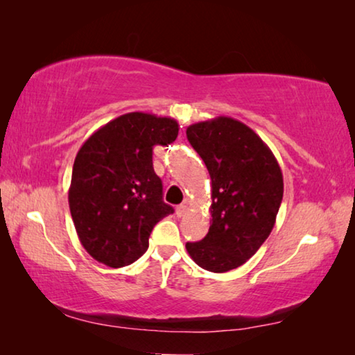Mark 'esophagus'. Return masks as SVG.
I'll return each mask as SVG.
<instances>
[{
	"mask_svg": "<svg viewBox=\"0 0 355 355\" xmlns=\"http://www.w3.org/2000/svg\"><path fill=\"white\" fill-rule=\"evenodd\" d=\"M186 209H188V205H186V203H182V205H178L177 207V216H180V218H182V216L186 213Z\"/></svg>",
	"mask_w": 355,
	"mask_h": 355,
	"instance_id": "obj_1",
	"label": "esophagus"
}]
</instances>
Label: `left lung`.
I'll use <instances>...</instances> for the list:
<instances>
[{
	"mask_svg": "<svg viewBox=\"0 0 355 355\" xmlns=\"http://www.w3.org/2000/svg\"><path fill=\"white\" fill-rule=\"evenodd\" d=\"M186 136L209 172L213 199L207 236L186 250L207 271H232L272 232L284 197L280 166L261 137L232 117L192 123Z\"/></svg>",
	"mask_w": 355,
	"mask_h": 355,
	"instance_id": "obj_1",
	"label": "left lung"
}]
</instances>
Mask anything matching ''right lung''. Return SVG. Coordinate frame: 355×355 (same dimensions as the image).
<instances>
[{
  "instance_id": "1",
  "label": "right lung",
  "mask_w": 355,
  "mask_h": 355,
  "mask_svg": "<svg viewBox=\"0 0 355 355\" xmlns=\"http://www.w3.org/2000/svg\"><path fill=\"white\" fill-rule=\"evenodd\" d=\"M175 119L128 112L98 128L78 150L69 205L87 254L110 268L136 261L158 222L173 213L153 171V147L177 139Z\"/></svg>"
}]
</instances>
